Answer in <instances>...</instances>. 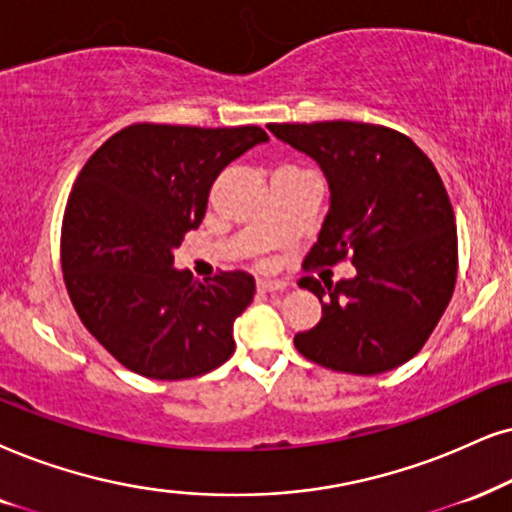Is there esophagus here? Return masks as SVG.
<instances>
[{
    "mask_svg": "<svg viewBox=\"0 0 512 512\" xmlns=\"http://www.w3.org/2000/svg\"><path fill=\"white\" fill-rule=\"evenodd\" d=\"M288 283L286 281H278V278H260L257 281V288L262 290V293H276V290H283Z\"/></svg>",
    "mask_w": 512,
    "mask_h": 512,
    "instance_id": "1",
    "label": "esophagus"
}]
</instances>
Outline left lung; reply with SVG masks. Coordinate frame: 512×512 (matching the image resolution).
Segmentation results:
<instances>
[{
  "mask_svg": "<svg viewBox=\"0 0 512 512\" xmlns=\"http://www.w3.org/2000/svg\"><path fill=\"white\" fill-rule=\"evenodd\" d=\"M312 155L331 205L304 269L352 262L354 278H300L321 321L295 335L304 359L352 375H378L423 349L454 295L456 217L437 167L406 134L371 122L269 125Z\"/></svg>",
  "mask_w": 512,
  "mask_h": 512,
  "instance_id": "obj_1",
  "label": "left lung"
}]
</instances>
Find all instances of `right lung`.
<instances>
[{
    "mask_svg": "<svg viewBox=\"0 0 512 512\" xmlns=\"http://www.w3.org/2000/svg\"><path fill=\"white\" fill-rule=\"evenodd\" d=\"M257 125L139 122L84 163L61 226V269L89 333L129 371L189 380L234 354V321L255 295L245 271L193 281L172 267L208 208L212 181L267 141Z\"/></svg>",
    "mask_w": 512,
    "mask_h": 512,
    "instance_id": "obj_1",
    "label": "right lung"
}]
</instances>
